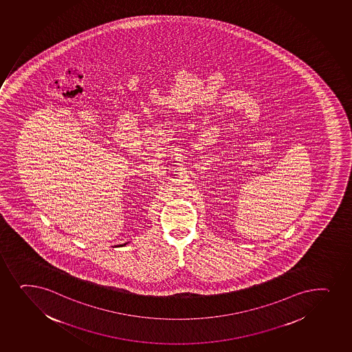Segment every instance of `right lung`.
<instances>
[{
	"label": "right lung",
	"instance_id": "1",
	"mask_svg": "<svg viewBox=\"0 0 352 352\" xmlns=\"http://www.w3.org/2000/svg\"><path fill=\"white\" fill-rule=\"evenodd\" d=\"M124 245H126V243H124Z\"/></svg>",
	"mask_w": 352,
	"mask_h": 352
}]
</instances>
